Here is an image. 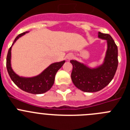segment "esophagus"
I'll use <instances>...</instances> for the list:
<instances>
[{
	"label": "esophagus",
	"instance_id": "obj_1",
	"mask_svg": "<svg viewBox=\"0 0 130 130\" xmlns=\"http://www.w3.org/2000/svg\"><path fill=\"white\" fill-rule=\"evenodd\" d=\"M73 58V55L72 54H69V55H67V58L68 60L72 59V58Z\"/></svg>",
	"mask_w": 130,
	"mask_h": 130
}]
</instances>
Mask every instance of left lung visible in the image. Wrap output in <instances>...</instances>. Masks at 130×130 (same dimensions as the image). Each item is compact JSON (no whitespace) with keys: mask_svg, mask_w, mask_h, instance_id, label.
Segmentation results:
<instances>
[{"mask_svg":"<svg viewBox=\"0 0 130 130\" xmlns=\"http://www.w3.org/2000/svg\"><path fill=\"white\" fill-rule=\"evenodd\" d=\"M98 37L107 42L105 61L102 66L91 69L76 60H70L73 65L72 81L77 88L86 92H94L105 88L113 79L118 67V48L113 39L109 34L100 32Z\"/></svg>","mask_w":130,"mask_h":130,"instance_id":"1","label":"left lung"}]
</instances>
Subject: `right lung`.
Masks as SVG:
<instances>
[{
  "instance_id": "right-lung-1",
  "label": "right lung",
  "mask_w": 130,
  "mask_h": 130,
  "mask_svg": "<svg viewBox=\"0 0 130 130\" xmlns=\"http://www.w3.org/2000/svg\"><path fill=\"white\" fill-rule=\"evenodd\" d=\"M26 32H27L19 34L13 41V44L19 37L24 35ZM11 49V47H10L7 55L6 68L10 78L16 85L23 91L34 94H43L50 90V88L53 85L56 73L58 70L62 66L64 63L65 62V60L51 64L42 73L34 77H21L18 76L11 69V63H10Z\"/></svg>"
}]
</instances>
